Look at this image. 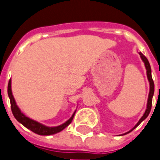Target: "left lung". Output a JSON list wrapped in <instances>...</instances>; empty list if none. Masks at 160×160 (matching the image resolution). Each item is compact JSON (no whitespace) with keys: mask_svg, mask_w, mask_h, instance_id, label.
I'll list each match as a JSON object with an SVG mask.
<instances>
[{"mask_svg":"<svg viewBox=\"0 0 160 160\" xmlns=\"http://www.w3.org/2000/svg\"><path fill=\"white\" fill-rule=\"evenodd\" d=\"M140 54V57L142 58V60L143 61V63L145 65V68H146V70H147V77H148V80H149V83H150V92H149V97H148V102H147V108H146V110H145L144 114H143V116L141 118V119L139 120L138 123L135 125V126L132 127V129L129 131V132H132V130L134 129V128H136L137 126L143 121V120L149 116V114L151 112V105H152V97H153V94H154V82H153V80H152V77H151V65L149 63V60L147 59V58L145 57L144 55L142 54V52H139ZM126 132V133H127ZM125 134V133H124Z\"/></svg>","mask_w":160,"mask_h":160,"instance_id":"8db88e82","label":"left lung"}]
</instances>
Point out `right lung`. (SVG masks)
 Wrapping results in <instances>:
<instances>
[{
  "mask_svg": "<svg viewBox=\"0 0 160 160\" xmlns=\"http://www.w3.org/2000/svg\"><path fill=\"white\" fill-rule=\"evenodd\" d=\"M8 95H9V101H10V106H11V111L13 113V116L15 117V118L20 124H22L24 126H26L28 129L31 130L32 132H35L39 135H51V134H55L57 132H59L65 129L67 126H68L72 122V120L74 118V116L76 111L72 115L69 119L66 121L62 125L58 126H46L42 124H41L39 122L35 121V120L31 119L28 118L25 114H23L20 110V108L18 107L17 103H16L15 99L12 94V91H11V79L9 81L8 84Z\"/></svg>",
  "mask_w": 160,
  "mask_h": 160,
  "instance_id": "right-lung-1",
  "label": "right lung"
}]
</instances>
